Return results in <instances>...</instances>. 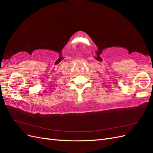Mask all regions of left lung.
Wrapping results in <instances>:
<instances>
[{
    "mask_svg": "<svg viewBox=\"0 0 153 153\" xmlns=\"http://www.w3.org/2000/svg\"><path fill=\"white\" fill-rule=\"evenodd\" d=\"M152 85H153V81H152Z\"/></svg>",
    "mask_w": 153,
    "mask_h": 153,
    "instance_id": "left-lung-1",
    "label": "left lung"
}]
</instances>
